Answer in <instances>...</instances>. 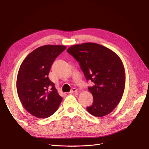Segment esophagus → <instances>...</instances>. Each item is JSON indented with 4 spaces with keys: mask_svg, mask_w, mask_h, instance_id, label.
I'll list each match as a JSON object with an SVG mask.
<instances>
[{
    "mask_svg": "<svg viewBox=\"0 0 149 149\" xmlns=\"http://www.w3.org/2000/svg\"><path fill=\"white\" fill-rule=\"evenodd\" d=\"M77 91V89H76V88H72L70 90L69 93H75Z\"/></svg>",
    "mask_w": 149,
    "mask_h": 149,
    "instance_id": "obj_1",
    "label": "esophagus"
}]
</instances>
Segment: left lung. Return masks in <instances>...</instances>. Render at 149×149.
I'll return each instance as SVG.
<instances>
[{
    "label": "left lung",
    "mask_w": 149,
    "mask_h": 149,
    "mask_svg": "<svg viewBox=\"0 0 149 149\" xmlns=\"http://www.w3.org/2000/svg\"><path fill=\"white\" fill-rule=\"evenodd\" d=\"M67 52L79 63L86 80L94 83L88 88L94 99L88 112L97 117L109 114L125 90V71L120 58L109 48L91 42L72 45Z\"/></svg>",
    "instance_id": "8db88e82"
}]
</instances>
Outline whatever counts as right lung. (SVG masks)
<instances>
[{
	"mask_svg": "<svg viewBox=\"0 0 149 149\" xmlns=\"http://www.w3.org/2000/svg\"><path fill=\"white\" fill-rule=\"evenodd\" d=\"M65 48L61 45L41 46L20 65L16 79L18 95L27 112L37 118L50 117L63 100L48 74L54 59Z\"/></svg>",
	"mask_w": 149,
	"mask_h": 149,
	"instance_id": "right-lung-1",
	"label": "right lung"
}]
</instances>
